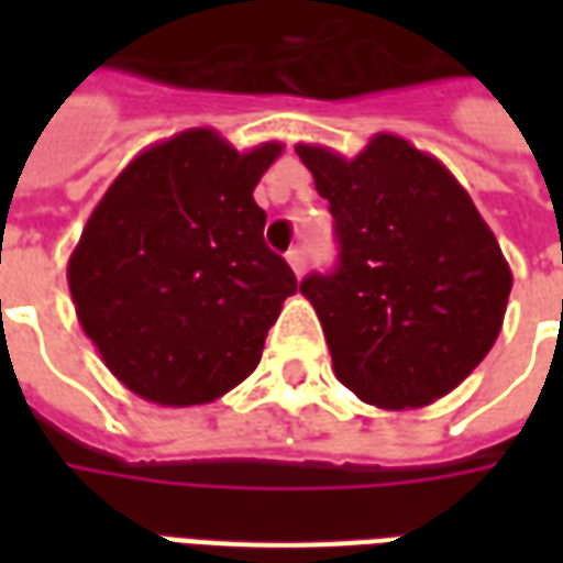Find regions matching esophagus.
Here are the masks:
<instances>
[{
    "mask_svg": "<svg viewBox=\"0 0 563 563\" xmlns=\"http://www.w3.org/2000/svg\"><path fill=\"white\" fill-rule=\"evenodd\" d=\"M286 258H289V265H292V271L301 277L305 274V265H307V250L305 246H292L289 253H286Z\"/></svg>",
    "mask_w": 563,
    "mask_h": 563,
    "instance_id": "1",
    "label": "esophagus"
}]
</instances>
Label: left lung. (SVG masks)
<instances>
[{"label":"left lung","mask_w":563,"mask_h":563,"mask_svg":"<svg viewBox=\"0 0 563 563\" xmlns=\"http://www.w3.org/2000/svg\"><path fill=\"white\" fill-rule=\"evenodd\" d=\"M329 198L338 258L310 271L334 374L362 401L404 410L459 386L495 346L512 274L459 180L395 135L353 162L298 144Z\"/></svg>","instance_id":"8db88e82"}]
</instances>
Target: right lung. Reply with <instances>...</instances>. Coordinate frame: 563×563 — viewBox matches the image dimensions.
<instances>
[{
  "instance_id": "obj_1",
  "label": "right lung",
  "mask_w": 563,
  "mask_h": 563,
  "mask_svg": "<svg viewBox=\"0 0 563 563\" xmlns=\"http://www.w3.org/2000/svg\"><path fill=\"white\" fill-rule=\"evenodd\" d=\"M277 153L280 144L238 153L192 129L129 162L92 210L68 289L104 365L141 398L205 404L256 371L298 289L253 201Z\"/></svg>"
}]
</instances>
